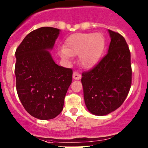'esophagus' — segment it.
Returning a JSON list of instances; mask_svg holds the SVG:
<instances>
[{
  "instance_id": "esophagus-1",
  "label": "esophagus",
  "mask_w": 148,
  "mask_h": 148,
  "mask_svg": "<svg viewBox=\"0 0 148 148\" xmlns=\"http://www.w3.org/2000/svg\"><path fill=\"white\" fill-rule=\"evenodd\" d=\"M81 77H82L81 74H79L78 72H76V71H75V72L73 73V79H74L79 80V79H81Z\"/></svg>"
}]
</instances>
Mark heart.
Instances as JSON below:
<instances>
[{
  "instance_id": "heart-1",
  "label": "heart",
  "mask_w": 148,
  "mask_h": 148,
  "mask_svg": "<svg viewBox=\"0 0 148 148\" xmlns=\"http://www.w3.org/2000/svg\"><path fill=\"white\" fill-rule=\"evenodd\" d=\"M104 46V36L99 33L76 34L67 38L64 47L59 49V53L65 60H70L73 55H79L82 65L91 68L99 60Z\"/></svg>"
}]
</instances>
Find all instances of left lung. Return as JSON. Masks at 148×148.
I'll return each instance as SVG.
<instances>
[{
  "label": "left lung",
  "instance_id": "1",
  "mask_svg": "<svg viewBox=\"0 0 148 148\" xmlns=\"http://www.w3.org/2000/svg\"><path fill=\"white\" fill-rule=\"evenodd\" d=\"M111 38L106 56L82 74L84 98L88 111L97 116L110 114L126 99L132 83L130 51L125 38L108 30Z\"/></svg>",
  "mask_w": 148,
  "mask_h": 148
}]
</instances>
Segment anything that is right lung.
Wrapping results in <instances>:
<instances>
[{
  "label": "right lung",
  "mask_w": 148,
  "mask_h": 148,
  "mask_svg": "<svg viewBox=\"0 0 148 148\" xmlns=\"http://www.w3.org/2000/svg\"><path fill=\"white\" fill-rule=\"evenodd\" d=\"M60 30L41 27L31 31L16 51V90L25 110L39 120H51L63 110L72 70L57 65L52 50Z\"/></svg>",
  "instance_id": "right-lung-1"
}]
</instances>
